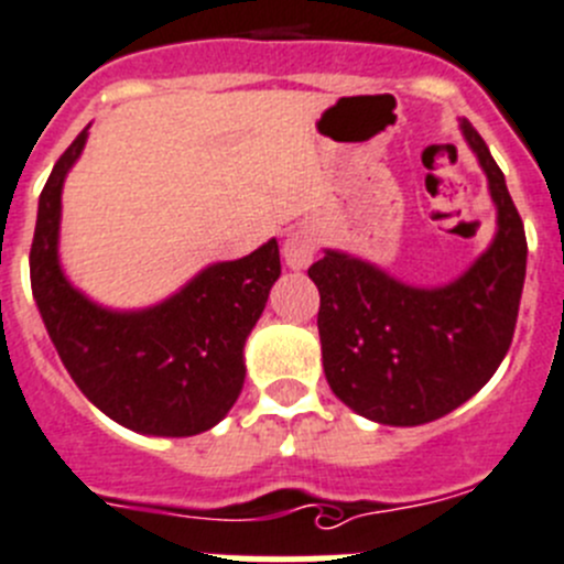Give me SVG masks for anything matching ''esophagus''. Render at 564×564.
I'll return each instance as SVG.
<instances>
[{"label":"esophagus","mask_w":564,"mask_h":564,"mask_svg":"<svg viewBox=\"0 0 564 564\" xmlns=\"http://www.w3.org/2000/svg\"><path fill=\"white\" fill-rule=\"evenodd\" d=\"M282 257H285V265L293 271H302L313 262L315 257V238L310 229H293L291 235L282 243Z\"/></svg>","instance_id":"obj_1"}]
</instances>
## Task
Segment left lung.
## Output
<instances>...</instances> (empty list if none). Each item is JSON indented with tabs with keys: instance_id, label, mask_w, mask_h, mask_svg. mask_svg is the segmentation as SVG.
I'll return each instance as SVG.
<instances>
[{
	"instance_id": "obj_1",
	"label": "left lung",
	"mask_w": 564,
	"mask_h": 564,
	"mask_svg": "<svg viewBox=\"0 0 564 564\" xmlns=\"http://www.w3.org/2000/svg\"><path fill=\"white\" fill-rule=\"evenodd\" d=\"M465 143L496 205V235L468 271L417 288L340 249L310 265L332 393L384 426H421L479 393L512 343L527 279V232L501 169L468 118Z\"/></svg>"
}]
</instances>
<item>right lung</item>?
Instances as JSON below:
<instances>
[{"label": "right lung", "instance_id": "add662e5", "mask_svg": "<svg viewBox=\"0 0 564 564\" xmlns=\"http://www.w3.org/2000/svg\"><path fill=\"white\" fill-rule=\"evenodd\" d=\"M90 124L37 198L30 279L37 313L85 399L138 434L191 437L227 417L246 379V337L282 273L271 238L240 260L213 262L163 302L112 310L85 296L61 265L63 185Z\"/></svg>", "mask_w": 564, "mask_h": 564}]
</instances>
